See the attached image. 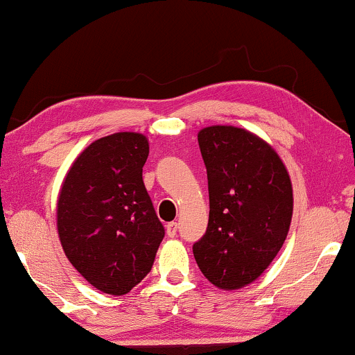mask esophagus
<instances>
[{
    "label": "esophagus",
    "mask_w": 355,
    "mask_h": 355,
    "mask_svg": "<svg viewBox=\"0 0 355 355\" xmlns=\"http://www.w3.org/2000/svg\"><path fill=\"white\" fill-rule=\"evenodd\" d=\"M178 223H168L166 224V234H168L169 237H174L178 234Z\"/></svg>",
    "instance_id": "esophagus-1"
}]
</instances>
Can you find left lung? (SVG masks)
Masks as SVG:
<instances>
[{"mask_svg": "<svg viewBox=\"0 0 355 355\" xmlns=\"http://www.w3.org/2000/svg\"><path fill=\"white\" fill-rule=\"evenodd\" d=\"M207 171L209 223L193 245L199 269L220 289L251 284L284 244L293 184L270 146L245 129L209 126L198 135Z\"/></svg>", "mask_w": 355, "mask_h": 355, "instance_id": "left-lung-1", "label": "left lung"}]
</instances>
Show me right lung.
Wrapping results in <instances>:
<instances>
[{
  "instance_id": "1",
  "label": "right lung",
  "mask_w": 355,
  "mask_h": 355,
  "mask_svg": "<svg viewBox=\"0 0 355 355\" xmlns=\"http://www.w3.org/2000/svg\"><path fill=\"white\" fill-rule=\"evenodd\" d=\"M149 143L116 132L73 162L58 198V234L66 257L104 294H128L146 277L164 226L143 182Z\"/></svg>"
}]
</instances>
